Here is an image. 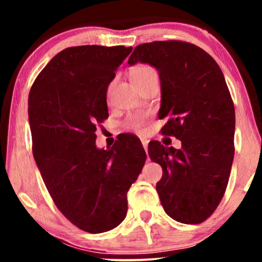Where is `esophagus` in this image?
I'll list each match as a JSON object with an SVG mask.
<instances>
[{"mask_svg": "<svg viewBox=\"0 0 262 262\" xmlns=\"http://www.w3.org/2000/svg\"><path fill=\"white\" fill-rule=\"evenodd\" d=\"M148 143H149V141L146 139H141V144H143L144 149H145L146 152H148Z\"/></svg>", "mask_w": 262, "mask_h": 262, "instance_id": "34e87169", "label": "esophagus"}]
</instances>
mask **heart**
<instances>
[{
    "mask_svg": "<svg viewBox=\"0 0 262 262\" xmlns=\"http://www.w3.org/2000/svg\"><path fill=\"white\" fill-rule=\"evenodd\" d=\"M151 74H156L154 69H151L150 66H138L137 69L133 71L132 74V81L143 79V77L149 76ZM143 125H144V116L141 114H135V116L129 117L127 123H125V127L128 129H132V130H137V132H141L143 130Z\"/></svg>",
    "mask_w": 262,
    "mask_h": 262,
    "instance_id": "obj_1",
    "label": "heart"
}]
</instances>
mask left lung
<instances>
[{
    "label": "left lung",
    "instance_id": "obj_1",
    "mask_svg": "<svg viewBox=\"0 0 262 262\" xmlns=\"http://www.w3.org/2000/svg\"><path fill=\"white\" fill-rule=\"evenodd\" d=\"M158 70L161 85V129L181 140V149L154 140L149 156L162 167L156 191L167 215L180 223H202L227 188L234 159L235 111L215 60L186 41L138 45L128 60Z\"/></svg>",
    "mask_w": 262,
    "mask_h": 262
}]
</instances>
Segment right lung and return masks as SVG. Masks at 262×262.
<instances>
[{
	"label": "right lung",
	"mask_w": 262,
	"mask_h": 262,
	"mask_svg": "<svg viewBox=\"0 0 262 262\" xmlns=\"http://www.w3.org/2000/svg\"><path fill=\"white\" fill-rule=\"evenodd\" d=\"M132 49L66 48L48 62L29 92L33 155L45 186L60 212L93 234L124 221L127 193L146 160L133 135L112 148L96 146V125L108 118V86Z\"/></svg>",
	"instance_id": "add662e5"
}]
</instances>
